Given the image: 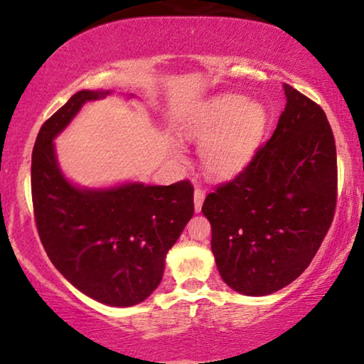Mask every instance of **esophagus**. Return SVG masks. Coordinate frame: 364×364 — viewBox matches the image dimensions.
<instances>
[{
	"label": "esophagus",
	"instance_id": "1",
	"mask_svg": "<svg viewBox=\"0 0 364 364\" xmlns=\"http://www.w3.org/2000/svg\"><path fill=\"white\" fill-rule=\"evenodd\" d=\"M203 198H205V191H203V188H200V187H197L196 192H193V205H196V212L202 210Z\"/></svg>",
	"mask_w": 364,
	"mask_h": 364
}]
</instances>
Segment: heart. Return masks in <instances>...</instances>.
Masks as SVG:
<instances>
[{
	"mask_svg": "<svg viewBox=\"0 0 364 364\" xmlns=\"http://www.w3.org/2000/svg\"><path fill=\"white\" fill-rule=\"evenodd\" d=\"M267 116L258 102L242 96H222L213 101L187 137L202 146V161L212 177L228 178L247 166L260 142Z\"/></svg>",
	"mask_w": 364,
	"mask_h": 364,
	"instance_id": "heart-1",
	"label": "heart"
}]
</instances>
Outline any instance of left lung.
<instances>
[{"label":"left lung","mask_w":364,"mask_h":364,"mask_svg":"<svg viewBox=\"0 0 364 364\" xmlns=\"http://www.w3.org/2000/svg\"><path fill=\"white\" fill-rule=\"evenodd\" d=\"M283 89L287 106L275 132L202 205L218 273L250 296L275 293L305 272L336 208V146L326 114L295 87Z\"/></svg>","instance_id":"left-lung-1"}]
</instances>
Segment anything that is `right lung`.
<instances>
[{
	"mask_svg": "<svg viewBox=\"0 0 364 364\" xmlns=\"http://www.w3.org/2000/svg\"><path fill=\"white\" fill-rule=\"evenodd\" d=\"M106 94L76 92L39 129L31 159L34 222L49 260L68 282L104 305L132 306L161 283L168 248L193 215V187L181 181L84 191L64 178L53 139L84 102Z\"/></svg>",
	"mask_w": 364,
	"mask_h": 364,
	"instance_id": "obj_1",
	"label": "right lung"
}]
</instances>
